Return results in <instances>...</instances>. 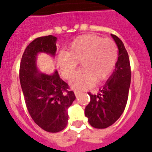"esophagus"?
Segmentation results:
<instances>
[{"instance_id": "34e87169", "label": "esophagus", "mask_w": 152, "mask_h": 152, "mask_svg": "<svg viewBox=\"0 0 152 152\" xmlns=\"http://www.w3.org/2000/svg\"><path fill=\"white\" fill-rule=\"evenodd\" d=\"M75 96H76V97L77 98L79 96H80V93H79L78 91H75Z\"/></svg>"}]
</instances>
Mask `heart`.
<instances>
[{
	"instance_id": "1",
	"label": "heart",
	"mask_w": 152,
	"mask_h": 152,
	"mask_svg": "<svg viewBox=\"0 0 152 152\" xmlns=\"http://www.w3.org/2000/svg\"><path fill=\"white\" fill-rule=\"evenodd\" d=\"M118 50L116 43L109 39L94 34L80 36L73 40L68 52H61L58 64L63 77L67 80L73 77L80 61L79 70L71 81L72 88L83 90L94 83L108 78L116 66Z\"/></svg>"
}]
</instances>
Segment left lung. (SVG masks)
Wrapping results in <instances>:
<instances>
[{"label": "left lung", "mask_w": 152, "mask_h": 152, "mask_svg": "<svg viewBox=\"0 0 152 152\" xmlns=\"http://www.w3.org/2000/svg\"><path fill=\"white\" fill-rule=\"evenodd\" d=\"M111 36L119 49L115 71L100 90V94L88 93L91 100L84 110L89 123L96 129L107 128L120 117L127 103L131 83L128 52L120 39L116 35Z\"/></svg>", "instance_id": "obj_1"}]
</instances>
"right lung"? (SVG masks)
<instances>
[{"instance_id":"right-lung-1","label":"right lung","mask_w":152,"mask_h":152,"mask_svg":"<svg viewBox=\"0 0 152 152\" xmlns=\"http://www.w3.org/2000/svg\"><path fill=\"white\" fill-rule=\"evenodd\" d=\"M56 40L53 36L36 38L24 51L20 65V81L29 113L36 124L49 132H58L68 124V109L75 95L58 73L40 74L36 68L39 52L55 56Z\"/></svg>"}]
</instances>
